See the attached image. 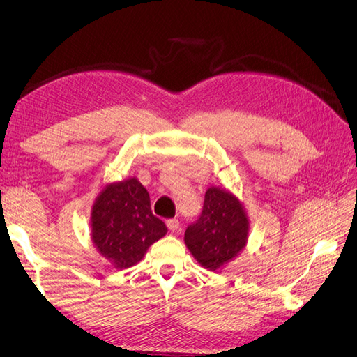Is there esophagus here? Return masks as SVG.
<instances>
[{
  "label": "esophagus",
  "mask_w": 357,
  "mask_h": 357,
  "mask_svg": "<svg viewBox=\"0 0 357 357\" xmlns=\"http://www.w3.org/2000/svg\"><path fill=\"white\" fill-rule=\"evenodd\" d=\"M167 226L171 232H177L180 229V222L177 219H169L167 220Z\"/></svg>",
  "instance_id": "obj_1"
}]
</instances>
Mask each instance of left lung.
<instances>
[{"label":"left lung","instance_id":"8db88e82","mask_svg":"<svg viewBox=\"0 0 357 357\" xmlns=\"http://www.w3.org/2000/svg\"><path fill=\"white\" fill-rule=\"evenodd\" d=\"M248 228L241 201L226 189L211 186L205 192L199 219L188 226L185 243L202 268L218 273L241 253Z\"/></svg>","mask_w":357,"mask_h":357}]
</instances>
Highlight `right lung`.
I'll use <instances>...</instances> for the list:
<instances>
[{
    "mask_svg": "<svg viewBox=\"0 0 357 357\" xmlns=\"http://www.w3.org/2000/svg\"><path fill=\"white\" fill-rule=\"evenodd\" d=\"M92 243L116 269L137 265L168 229L150 208L146 188L135 177L107 185L91 213Z\"/></svg>",
    "mask_w": 357,
    "mask_h": 357,
    "instance_id": "right-lung-1",
    "label": "right lung"
}]
</instances>
